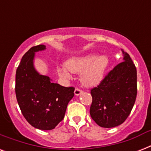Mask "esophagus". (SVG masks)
<instances>
[{
    "mask_svg": "<svg viewBox=\"0 0 151 151\" xmlns=\"http://www.w3.org/2000/svg\"><path fill=\"white\" fill-rule=\"evenodd\" d=\"M81 93H82V91H81V90L79 89V88H75V90H74V95H75V96H80Z\"/></svg>",
    "mask_w": 151,
    "mask_h": 151,
    "instance_id": "34e87169",
    "label": "esophagus"
}]
</instances>
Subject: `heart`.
I'll return each instance as SVG.
<instances>
[{"label":"heart","instance_id":"1","mask_svg":"<svg viewBox=\"0 0 151 151\" xmlns=\"http://www.w3.org/2000/svg\"><path fill=\"white\" fill-rule=\"evenodd\" d=\"M109 65V59L105 55L96 53L80 57H73L66 62V67H58V73L63 78L70 79V73H81V81L86 86H95L101 82Z\"/></svg>","mask_w":151,"mask_h":151}]
</instances>
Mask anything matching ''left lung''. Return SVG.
<instances>
[{
	"instance_id": "left-lung-1",
	"label": "left lung",
	"mask_w": 151,
	"mask_h": 151,
	"mask_svg": "<svg viewBox=\"0 0 151 151\" xmlns=\"http://www.w3.org/2000/svg\"><path fill=\"white\" fill-rule=\"evenodd\" d=\"M124 62L109 72L97 87L91 90L90 115L98 125L114 128L129 117L137 95V73L135 64L122 50Z\"/></svg>"
}]
</instances>
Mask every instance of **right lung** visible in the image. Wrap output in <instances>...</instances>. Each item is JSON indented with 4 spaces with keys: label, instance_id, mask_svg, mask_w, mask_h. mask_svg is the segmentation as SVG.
Instances as JSON below:
<instances>
[{
    "label": "right lung",
    "instance_id": "add662e5",
    "mask_svg": "<svg viewBox=\"0 0 151 151\" xmlns=\"http://www.w3.org/2000/svg\"><path fill=\"white\" fill-rule=\"evenodd\" d=\"M45 49L44 45L34 46L22 56L15 74V95L22 115L32 126L52 130L63 119L74 88L52 82L35 69V53Z\"/></svg>",
    "mask_w": 151,
    "mask_h": 151
}]
</instances>
